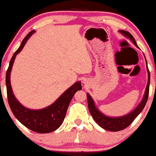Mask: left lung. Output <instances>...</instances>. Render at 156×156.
<instances>
[{"label": "left lung", "mask_w": 156, "mask_h": 156, "mask_svg": "<svg viewBox=\"0 0 156 156\" xmlns=\"http://www.w3.org/2000/svg\"><path fill=\"white\" fill-rule=\"evenodd\" d=\"M122 35L124 36L127 37V38L131 40L132 42L135 44L136 47H138L136 42L135 39H134L133 36L130 33V32H127L124 30H120ZM146 66H147V62H146ZM147 68L148 72V83L146 86V91H145V94L143 95V98L142 99L141 102L139 104V105L134 109L133 112L127 114V115H124L121 117H117V118H112V117H108L105 115L104 114L101 113L95 105V102H94L93 99L92 97L90 96L89 93L86 94L87 96V101H88V107H89V112H90L91 115L95 120V122L98 124L103 129L109 130V131H113V132H116V131H119L121 130H124L126 127H128L132 124L133 121L135 120V118L141 113L143 109L144 108L145 105L146 104V101L148 100V96H149V83H150V73L148 67Z\"/></svg>", "instance_id": "left-lung-1"}]
</instances>
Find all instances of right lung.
<instances>
[{"label":"right lung","mask_w":156,"mask_h":156,"mask_svg":"<svg viewBox=\"0 0 156 156\" xmlns=\"http://www.w3.org/2000/svg\"><path fill=\"white\" fill-rule=\"evenodd\" d=\"M35 31H31L24 38L19 48L15 51L10 61L9 67L6 73V86H7V99L12 112L16 119L26 127L34 132L39 133H48L56 130L64 121L67 108L74 94L82 89L81 82L75 83L67 89L53 104L48 107L38 110L27 108L19 102L13 95L10 85V73L16 56L21 51L27 40Z\"/></svg>","instance_id":"1"}]
</instances>
